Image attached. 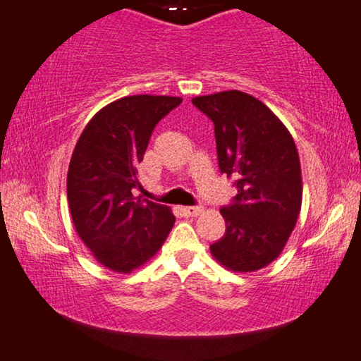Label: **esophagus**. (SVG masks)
Masks as SVG:
<instances>
[{
    "label": "esophagus",
    "mask_w": 361,
    "mask_h": 361,
    "mask_svg": "<svg viewBox=\"0 0 361 361\" xmlns=\"http://www.w3.org/2000/svg\"><path fill=\"white\" fill-rule=\"evenodd\" d=\"M181 212H183V215H186V217H197V215L202 212V207L201 206H188V207H183Z\"/></svg>",
    "instance_id": "obj_1"
}]
</instances>
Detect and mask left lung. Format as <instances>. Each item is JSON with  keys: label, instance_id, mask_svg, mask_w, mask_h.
Returning <instances> with one entry per match:
<instances>
[{"label": "left lung", "instance_id": "8db88e82", "mask_svg": "<svg viewBox=\"0 0 361 361\" xmlns=\"http://www.w3.org/2000/svg\"><path fill=\"white\" fill-rule=\"evenodd\" d=\"M214 123L219 169L233 176L236 195L220 209L225 235L212 256L235 272L266 267L281 255L301 207L297 146L261 100L240 90L192 99Z\"/></svg>", "mask_w": 361, "mask_h": 361}]
</instances>
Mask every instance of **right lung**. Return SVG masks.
<instances>
[{
    "label": "right lung",
    "instance_id": "add662e5",
    "mask_svg": "<svg viewBox=\"0 0 361 361\" xmlns=\"http://www.w3.org/2000/svg\"><path fill=\"white\" fill-rule=\"evenodd\" d=\"M180 97L131 95L111 102L87 123L68 170V204L76 232L102 266L131 272L162 248L175 215L134 196L154 128Z\"/></svg>",
    "mask_w": 361,
    "mask_h": 361
}]
</instances>
